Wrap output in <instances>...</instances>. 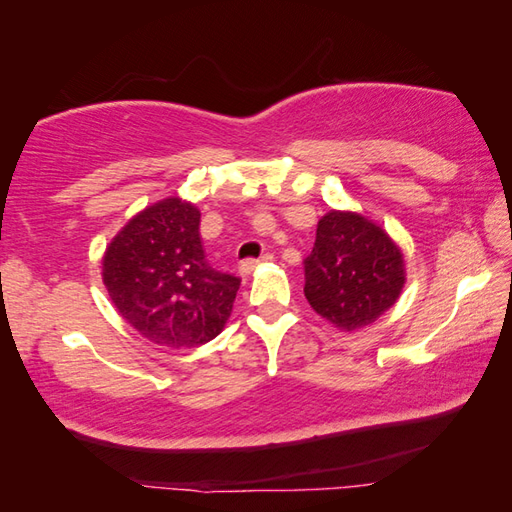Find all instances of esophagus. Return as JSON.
<instances>
[{
	"instance_id": "obj_1",
	"label": "esophagus",
	"mask_w": 512,
	"mask_h": 512,
	"mask_svg": "<svg viewBox=\"0 0 512 512\" xmlns=\"http://www.w3.org/2000/svg\"><path fill=\"white\" fill-rule=\"evenodd\" d=\"M271 259H273V255H262V257H259V259H246V262H241L239 264V271H241V275H250V273H253L255 271V268L259 266V264H264V262H271Z\"/></svg>"
}]
</instances>
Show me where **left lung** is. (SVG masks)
Masks as SVG:
<instances>
[{
	"mask_svg": "<svg viewBox=\"0 0 512 512\" xmlns=\"http://www.w3.org/2000/svg\"><path fill=\"white\" fill-rule=\"evenodd\" d=\"M404 284L402 248L379 223L352 210L320 216L305 259V298L320 318L357 332L400 300Z\"/></svg>",
	"mask_w": 512,
	"mask_h": 512,
	"instance_id": "left-lung-1",
	"label": "left lung"
}]
</instances>
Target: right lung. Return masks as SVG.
Listing matches in <instances>:
<instances>
[{
	"instance_id": "add662e5",
	"label": "right lung",
	"mask_w": 512,
	"mask_h": 512,
	"mask_svg": "<svg viewBox=\"0 0 512 512\" xmlns=\"http://www.w3.org/2000/svg\"><path fill=\"white\" fill-rule=\"evenodd\" d=\"M201 212L180 196L144 207L101 259V277L119 316L146 341L198 348L223 332L241 280L207 264Z\"/></svg>"
}]
</instances>
